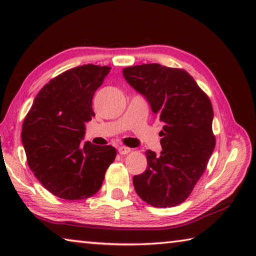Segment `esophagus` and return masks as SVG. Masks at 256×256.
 <instances>
[{
    "mask_svg": "<svg viewBox=\"0 0 256 256\" xmlns=\"http://www.w3.org/2000/svg\"><path fill=\"white\" fill-rule=\"evenodd\" d=\"M130 151H131V149L128 148V146H118V152L120 154H128Z\"/></svg>",
    "mask_w": 256,
    "mask_h": 256,
    "instance_id": "esophagus-1",
    "label": "esophagus"
}]
</instances>
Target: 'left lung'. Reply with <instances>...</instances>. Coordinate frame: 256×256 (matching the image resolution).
Segmentation results:
<instances>
[{"label": "left lung", "mask_w": 256, "mask_h": 256, "mask_svg": "<svg viewBox=\"0 0 256 256\" xmlns=\"http://www.w3.org/2000/svg\"><path fill=\"white\" fill-rule=\"evenodd\" d=\"M128 84L164 124L162 151L146 150L148 167L133 177L138 196L157 208L180 204L206 170L214 150L210 99L188 72L157 63L125 68Z\"/></svg>", "instance_id": "obj_1"}]
</instances>
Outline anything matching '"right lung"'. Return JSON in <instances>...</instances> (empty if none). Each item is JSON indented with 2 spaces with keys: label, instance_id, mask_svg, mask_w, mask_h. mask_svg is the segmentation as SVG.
Instances as JSON below:
<instances>
[{
  "label": "right lung",
  "instance_id": "obj_1",
  "mask_svg": "<svg viewBox=\"0 0 256 256\" xmlns=\"http://www.w3.org/2000/svg\"><path fill=\"white\" fill-rule=\"evenodd\" d=\"M110 68L86 64L54 78L34 99L22 125V144L34 175L52 194L82 200L102 188L116 157L112 146L86 141L92 98Z\"/></svg>",
  "mask_w": 256,
  "mask_h": 256
}]
</instances>
